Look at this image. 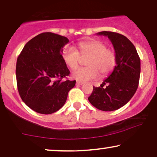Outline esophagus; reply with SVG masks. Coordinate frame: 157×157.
Here are the masks:
<instances>
[{
    "mask_svg": "<svg viewBox=\"0 0 157 157\" xmlns=\"http://www.w3.org/2000/svg\"><path fill=\"white\" fill-rule=\"evenodd\" d=\"M83 83L80 82V81H77V82H76V85L77 86H81V85H83Z\"/></svg>",
    "mask_w": 157,
    "mask_h": 157,
    "instance_id": "1",
    "label": "esophagus"
}]
</instances>
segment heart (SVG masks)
<instances>
[{
  "instance_id": "b5f03b06",
  "label": "heart",
  "mask_w": 157,
  "mask_h": 157,
  "mask_svg": "<svg viewBox=\"0 0 157 157\" xmlns=\"http://www.w3.org/2000/svg\"><path fill=\"white\" fill-rule=\"evenodd\" d=\"M78 51L71 46H64L62 56L66 65L74 69L82 61L87 67L78 68L72 73V77L78 81H87L98 78L100 73L106 76L112 71L117 62L114 51L106 48V46L97 40L81 41L78 44Z\"/></svg>"
}]
</instances>
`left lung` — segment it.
<instances>
[{"mask_svg": "<svg viewBox=\"0 0 157 157\" xmlns=\"http://www.w3.org/2000/svg\"><path fill=\"white\" fill-rule=\"evenodd\" d=\"M97 35L107 36L112 43L117 62L112 73L101 87H94L89 102L104 111L117 110L129 101L139 86L141 63L134 44L126 36L111 31H101ZM107 83L106 88L102 87Z\"/></svg>", "mask_w": 157, "mask_h": 157, "instance_id": "left-lung-1", "label": "left lung"}]
</instances>
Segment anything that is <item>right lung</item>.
<instances>
[{
    "label": "right lung",
    "instance_id": "right-lung-1",
    "mask_svg": "<svg viewBox=\"0 0 157 157\" xmlns=\"http://www.w3.org/2000/svg\"><path fill=\"white\" fill-rule=\"evenodd\" d=\"M69 40L46 32L30 40L18 57L17 86L23 101L32 110L50 114L59 110L76 81L62 79L70 74L62 56Z\"/></svg>",
    "mask_w": 157,
    "mask_h": 157
}]
</instances>
